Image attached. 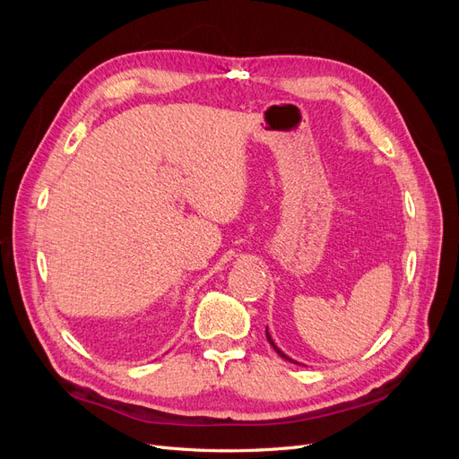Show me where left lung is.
<instances>
[{"label":"left lung","instance_id":"obj_1","mask_svg":"<svg viewBox=\"0 0 459 459\" xmlns=\"http://www.w3.org/2000/svg\"><path fill=\"white\" fill-rule=\"evenodd\" d=\"M266 337H268V342H270V344L273 346V351H275L277 354H280V356H281V358H285V359H289V362H293V359H290V358H289V356H287V354H285L283 351H280V349H277V346H275V342H273V341H272V337H270V333H268V329H266ZM295 364H297V362H295Z\"/></svg>","mask_w":459,"mask_h":459}]
</instances>
